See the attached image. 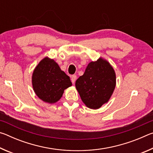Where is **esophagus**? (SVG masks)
I'll list each match as a JSON object with an SVG mask.
<instances>
[{"label": "esophagus", "instance_id": "1", "mask_svg": "<svg viewBox=\"0 0 153 153\" xmlns=\"http://www.w3.org/2000/svg\"><path fill=\"white\" fill-rule=\"evenodd\" d=\"M76 78H77V76H76V75H73V76H71V82L73 83V84H74L75 82H76Z\"/></svg>", "mask_w": 153, "mask_h": 153}]
</instances>
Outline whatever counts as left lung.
<instances>
[{"mask_svg":"<svg viewBox=\"0 0 153 153\" xmlns=\"http://www.w3.org/2000/svg\"><path fill=\"white\" fill-rule=\"evenodd\" d=\"M116 86V75L111 65L100 57L91 61L83 76L76 82V88L87 107L98 109L108 102Z\"/></svg>","mask_w":153,"mask_h":153,"instance_id":"left-lung-1","label":"left lung"}]
</instances>
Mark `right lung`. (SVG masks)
I'll return each instance as SVG.
<instances>
[{
    "instance_id": "add662e5",
    "label": "right lung",
    "mask_w": 153,
    "mask_h": 153,
    "mask_svg": "<svg viewBox=\"0 0 153 153\" xmlns=\"http://www.w3.org/2000/svg\"><path fill=\"white\" fill-rule=\"evenodd\" d=\"M33 91L42 101L54 104L61 99L64 90L72 86L69 77L48 56L35 67L32 77Z\"/></svg>"
}]
</instances>
